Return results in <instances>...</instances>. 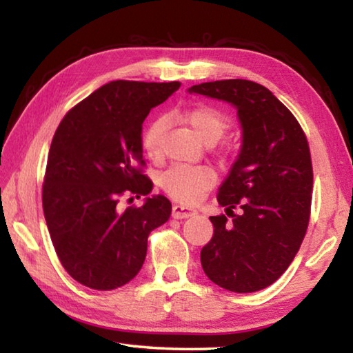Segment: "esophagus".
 I'll return each mask as SVG.
<instances>
[{"label":"esophagus","instance_id":"obj_1","mask_svg":"<svg viewBox=\"0 0 353 353\" xmlns=\"http://www.w3.org/2000/svg\"><path fill=\"white\" fill-rule=\"evenodd\" d=\"M196 210L194 208H190V207H185V205H179L176 204L172 207V218L176 219H183V218H190V216H194Z\"/></svg>","mask_w":353,"mask_h":353}]
</instances>
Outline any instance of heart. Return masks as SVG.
Segmentation results:
<instances>
[{
  "instance_id": "1",
  "label": "heart",
  "mask_w": 353,
  "mask_h": 353,
  "mask_svg": "<svg viewBox=\"0 0 353 353\" xmlns=\"http://www.w3.org/2000/svg\"><path fill=\"white\" fill-rule=\"evenodd\" d=\"M181 118L190 124L196 134L208 145L218 141L229 128V118L223 110L213 105L198 104L181 113ZM166 129L165 118H155L148 124L141 135V146L148 157L155 159L162 154V140ZM216 181L210 166L204 165H174L162 176V187L172 198L193 204Z\"/></svg>"
}]
</instances>
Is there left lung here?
I'll list each match as a JSON object with an SVG mask.
<instances>
[{
	"label": "left lung",
	"mask_w": 353,
	"mask_h": 353,
	"mask_svg": "<svg viewBox=\"0 0 353 353\" xmlns=\"http://www.w3.org/2000/svg\"><path fill=\"white\" fill-rule=\"evenodd\" d=\"M188 93L234 105L243 130L241 151L218 190L219 205L232 221L210 216L213 236L201 250L202 270L224 290H263L288 270L305 236L313 191L307 137L294 115L256 82H204ZM236 206L240 215L233 213Z\"/></svg>",
	"instance_id": "left-lung-1"
}]
</instances>
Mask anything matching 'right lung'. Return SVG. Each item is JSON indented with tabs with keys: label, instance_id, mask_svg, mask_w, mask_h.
Returning <instances> with one entry per match:
<instances>
[{
	"label": "right lung",
	"instance_id": "right-lung-1",
	"mask_svg": "<svg viewBox=\"0 0 353 353\" xmlns=\"http://www.w3.org/2000/svg\"><path fill=\"white\" fill-rule=\"evenodd\" d=\"M181 82L113 81L76 104L59 124L48 155L43 213L52 246L71 277L92 290L130 282L146 259L148 236L165 224L162 194L119 210L124 193L148 196L141 129L151 109Z\"/></svg>",
	"mask_w": 353,
	"mask_h": 353
}]
</instances>
